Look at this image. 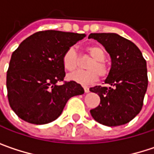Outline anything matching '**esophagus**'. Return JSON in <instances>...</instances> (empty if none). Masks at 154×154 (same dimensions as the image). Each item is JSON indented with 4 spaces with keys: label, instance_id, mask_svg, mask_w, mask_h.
<instances>
[{
    "label": "esophagus",
    "instance_id": "obj_1",
    "mask_svg": "<svg viewBox=\"0 0 154 154\" xmlns=\"http://www.w3.org/2000/svg\"><path fill=\"white\" fill-rule=\"evenodd\" d=\"M84 90H85V93H89V88L87 86H84Z\"/></svg>",
    "mask_w": 154,
    "mask_h": 154
}]
</instances>
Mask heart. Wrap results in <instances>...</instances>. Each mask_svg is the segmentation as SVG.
I'll return each instance as SVG.
<instances>
[{
  "instance_id": "heart-1",
  "label": "heart",
  "mask_w": 154,
  "mask_h": 154,
  "mask_svg": "<svg viewBox=\"0 0 154 154\" xmlns=\"http://www.w3.org/2000/svg\"><path fill=\"white\" fill-rule=\"evenodd\" d=\"M87 53L94 59L88 65L87 71H77L69 76V79L82 85H90L94 84L99 75L102 77H106L109 74V69L104 63L105 51L100 45H91L86 48ZM79 64V57L73 47L69 48L63 54L62 65L68 71L76 70Z\"/></svg>"
}]
</instances>
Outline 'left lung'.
<instances>
[{
	"label": "left lung",
	"mask_w": 154,
	"mask_h": 154,
	"mask_svg": "<svg viewBox=\"0 0 154 154\" xmlns=\"http://www.w3.org/2000/svg\"><path fill=\"white\" fill-rule=\"evenodd\" d=\"M93 38L102 44L111 59V68L105 84L90 91L100 96L101 103L90 110L97 122L108 127L128 123L142 109L147 90L146 61L134 43L114 33H94Z\"/></svg>",
	"instance_id": "left-lung-1"
}]
</instances>
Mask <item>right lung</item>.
<instances>
[{"mask_svg": "<svg viewBox=\"0 0 154 154\" xmlns=\"http://www.w3.org/2000/svg\"><path fill=\"white\" fill-rule=\"evenodd\" d=\"M85 34L45 30L25 39L11 55L7 71L8 100L23 120L43 125L55 120L69 98L85 93L74 81H63L64 52Z\"/></svg>", "mask_w": 154, "mask_h": 154, "instance_id": "1", "label": "right lung"}]
</instances>
